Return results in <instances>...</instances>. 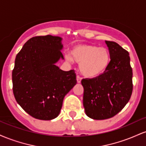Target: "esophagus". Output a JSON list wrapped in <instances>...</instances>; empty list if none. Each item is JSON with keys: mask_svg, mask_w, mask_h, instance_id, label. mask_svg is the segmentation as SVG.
Returning <instances> with one entry per match:
<instances>
[{"mask_svg": "<svg viewBox=\"0 0 146 146\" xmlns=\"http://www.w3.org/2000/svg\"><path fill=\"white\" fill-rule=\"evenodd\" d=\"M76 80H77V82H78V83H80V82H81L82 78H80V77L79 76V75H77V77H76Z\"/></svg>", "mask_w": 146, "mask_h": 146, "instance_id": "esophagus-1", "label": "esophagus"}]
</instances>
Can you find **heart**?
Returning <instances> with one entry per match:
<instances>
[{
  "label": "heart",
  "instance_id": "b5f03b06",
  "mask_svg": "<svg viewBox=\"0 0 146 146\" xmlns=\"http://www.w3.org/2000/svg\"><path fill=\"white\" fill-rule=\"evenodd\" d=\"M69 61L80 64V71L84 76L95 78L104 73L109 66L111 57L108 48L88 44H77L72 48Z\"/></svg>",
  "mask_w": 146,
  "mask_h": 146
}]
</instances>
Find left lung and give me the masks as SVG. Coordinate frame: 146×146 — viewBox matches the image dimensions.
<instances>
[{
	"mask_svg": "<svg viewBox=\"0 0 146 146\" xmlns=\"http://www.w3.org/2000/svg\"><path fill=\"white\" fill-rule=\"evenodd\" d=\"M111 60L104 73L83 79L86 115L96 120L111 118L124 108L132 92V70L129 53L115 42L105 41Z\"/></svg>",
	"mask_w": 146,
	"mask_h": 146,
	"instance_id": "1",
	"label": "left lung"
}]
</instances>
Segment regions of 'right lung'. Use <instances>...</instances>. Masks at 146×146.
<instances>
[{"instance_id":"obj_1","label":"right lung","mask_w":146,"mask_h":146,"mask_svg":"<svg viewBox=\"0 0 146 146\" xmlns=\"http://www.w3.org/2000/svg\"><path fill=\"white\" fill-rule=\"evenodd\" d=\"M62 38L47 35L31 38L15 60L13 92L26 113L40 120L59 115L63 100L76 84L73 70L64 71L56 66L64 60Z\"/></svg>"}]
</instances>
